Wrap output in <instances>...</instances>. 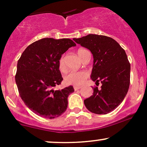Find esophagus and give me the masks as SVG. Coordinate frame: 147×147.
<instances>
[{
	"label": "esophagus",
	"mask_w": 147,
	"mask_h": 147,
	"mask_svg": "<svg viewBox=\"0 0 147 147\" xmlns=\"http://www.w3.org/2000/svg\"><path fill=\"white\" fill-rule=\"evenodd\" d=\"M80 88H81L80 86H74V89H75V90H78L79 89H80Z\"/></svg>",
	"instance_id": "esophagus-1"
}]
</instances>
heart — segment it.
<instances>
[{
  "instance_id": "1",
  "label": "heart",
  "mask_w": 147,
  "mask_h": 147,
  "mask_svg": "<svg viewBox=\"0 0 147 147\" xmlns=\"http://www.w3.org/2000/svg\"><path fill=\"white\" fill-rule=\"evenodd\" d=\"M86 50L85 49H79L77 51L79 57L82 59L83 53ZM59 68L60 70L63 71L65 70V63H64V57L63 56L61 57V58L59 60ZM88 77V75L86 71H70L68 72L64 77V81L65 84L68 85H73L79 86L86 80V79Z\"/></svg>"
}]
</instances>
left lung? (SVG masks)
Listing matches in <instances>:
<instances>
[{
  "mask_svg": "<svg viewBox=\"0 0 147 147\" xmlns=\"http://www.w3.org/2000/svg\"><path fill=\"white\" fill-rule=\"evenodd\" d=\"M73 40L92 52L90 77L96 85L102 84L100 89L92 88L93 95L84 100V104L93 113H109L122 102L129 90L131 65L126 52L115 40L104 35L90 34Z\"/></svg>",
  "mask_w": 147,
  "mask_h": 147,
  "instance_id": "8db88e82",
  "label": "left lung"
}]
</instances>
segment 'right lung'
<instances>
[{
    "instance_id": "add662e5",
    "label": "right lung",
    "mask_w": 147,
    "mask_h": 147,
    "mask_svg": "<svg viewBox=\"0 0 147 147\" xmlns=\"http://www.w3.org/2000/svg\"><path fill=\"white\" fill-rule=\"evenodd\" d=\"M75 45L69 38H44L28 45L18 59L15 80L20 97L38 115L54 119L66 111L68 97L74 91L73 87L58 90L52 88L63 80L59 60Z\"/></svg>"
}]
</instances>
